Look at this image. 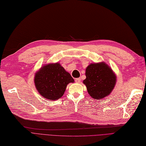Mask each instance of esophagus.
Masks as SVG:
<instances>
[{
	"label": "esophagus",
	"mask_w": 146,
	"mask_h": 146,
	"mask_svg": "<svg viewBox=\"0 0 146 146\" xmlns=\"http://www.w3.org/2000/svg\"><path fill=\"white\" fill-rule=\"evenodd\" d=\"M74 81L76 83H79L80 82H81V79H80V78H76V79H75Z\"/></svg>",
	"instance_id": "1"
}]
</instances>
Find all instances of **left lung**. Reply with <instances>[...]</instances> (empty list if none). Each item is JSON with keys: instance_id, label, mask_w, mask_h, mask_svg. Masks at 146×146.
<instances>
[{"instance_id": "left-lung-1", "label": "left lung", "mask_w": 146, "mask_h": 146, "mask_svg": "<svg viewBox=\"0 0 146 146\" xmlns=\"http://www.w3.org/2000/svg\"><path fill=\"white\" fill-rule=\"evenodd\" d=\"M86 70V79L83 83L91 97L101 100L109 95L115 86L116 77L109 65L103 62L91 64Z\"/></svg>"}]
</instances>
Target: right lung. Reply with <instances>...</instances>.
<instances>
[{
	"instance_id": "obj_1",
	"label": "right lung",
	"mask_w": 146,
	"mask_h": 146,
	"mask_svg": "<svg viewBox=\"0 0 146 146\" xmlns=\"http://www.w3.org/2000/svg\"><path fill=\"white\" fill-rule=\"evenodd\" d=\"M37 90L49 100H57L64 94L67 86L74 79L59 63L49 64L42 67L35 76Z\"/></svg>"
}]
</instances>
